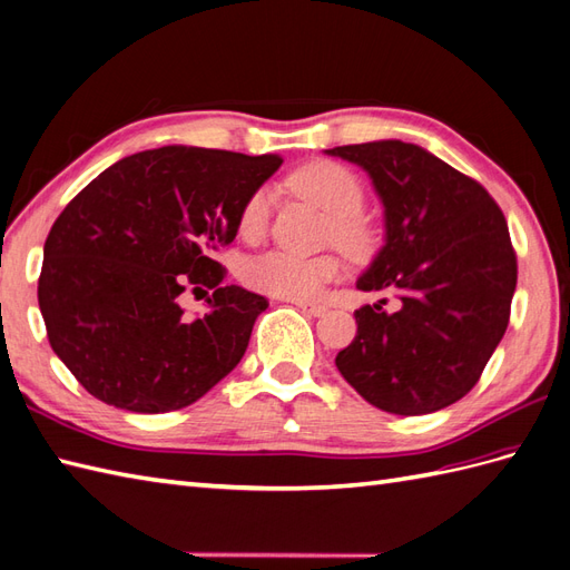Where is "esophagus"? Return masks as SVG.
Instances as JSON below:
<instances>
[{"label": "esophagus", "instance_id": "obj_1", "mask_svg": "<svg viewBox=\"0 0 570 570\" xmlns=\"http://www.w3.org/2000/svg\"><path fill=\"white\" fill-rule=\"evenodd\" d=\"M295 307H297L299 312H304V314H309V316H322V314H326L324 304H314V302H295Z\"/></svg>", "mask_w": 570, "mask_h": 570}]
</instances>
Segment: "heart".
Listing matches in <instances>:
<instances>
[{
    "label": "heart",
    "mask_w": 570,
    "mask_h": 570,
    "mask_svg": "<svg viewBox=\"0 0 570 570\" xmlns=\"http://www.w3.org/2000/svg\"><path fill=\"white\" fill-rule=\"evenodd\" d=\"M289 190L316 203L331 215L328 237L343 252L363 256L370 246V229L365 227L363 213L365 188L360 178L338 161L316 159L299 166L287 178ZM273 196L268 188H256L246 198L239 213V232L248 239H258L268 227ZM244 283L263 295L281 299H314L324 287L341 277V261L336 256L299 258L283 252H271L252 258L242 271Z\"/></svg>",
    "instance_id": "obj_1"
}]
</instances>
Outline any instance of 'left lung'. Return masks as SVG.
Listing matches in <instances>:
<instances>
[{"instance_id":"1","label":"left lung","mask_w":570,"mask_h":570,"mask_svg":"<svg viewBox=\"0 0 570 570\" xmlns=\"http://www.w3.org/2000/svg\"><path fill=\"white\" fill-rule=\"evenodd\" d=\"M370 174L384 205V246L357 277L365 304L336 355L353 390L386 413L423 415L471 392L501 343L518 285L508 222L479 180L428 149L380 140L326 149Z\"/></svg>"}]
</instances>
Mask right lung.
I'll return each mask as SVG.
<instances>
[{"instance_id": "1", "label": "right lung", "mask_w": 570, "mask_h": 570, "mask_svg": "<svg viewBox=\"0 0 570 570\" xmlns=\"http://www.w3.org/2000/svg\"><path fill=\"white\" fill-rule=\"evenodd\" d=\"M281 164L169 145L116 161L69 200L46 239L38 304L55 355L91 396L178 411L239 365L268 299L222 285L213 254ZM186 286L214 289L198 320L177 304Z\"/></svg>"}]
</instances>
